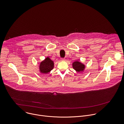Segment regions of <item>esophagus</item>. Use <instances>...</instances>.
<instances>
[{
  "instance_id": "obj_1",
  "label": "esophagus",
  "mask_w": 124,
  "mask_h": 124,
  "mask_svg": "<svg viewBox=\"0 0 124 124\" xmlns=\"http://www.w3.org/2000/svg\"><path fill=\"white\" fill-rule=\"evenodd\" d=\"M65 59V58H61V60L62 61H64Z\"/></svg>"
}]
</instances>
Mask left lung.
I'll list each match as a JSON object with an SVG mask.
<instances>
[{"mask_svg": "<svg viewBox=\"0 0 124 124\" xmlns=\"http://www.w3.org/2000/svg\"><path fill=\"white\" fill-rule=\"evenodd\" d=\"M73 68L77 71L80 72L83 70L85 68V66L79 61H76L73 63Z\"/></svg>", "mask_w": 124, "mask_h": 124, "instance_id": "obj_1", "label": "left lung"}]
</instances>
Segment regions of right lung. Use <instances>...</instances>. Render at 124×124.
Masks as SVG:
<instances>
[{"instance_id": "add662e5", "label": "right lung", "mask_w": 124, "mask_h": 124, "mask_svg": "<svg viewBox=\"0 0 124 124\" xmlns=\"http://www.w3.org/2000/svg\"><path fill=\"white\" fill-rule=\"evenodd\" d=\"M54 68V62L49 57H47L42 61L40 65V70L41 72L47 73Z\"/></svg>"}]
</instances>
